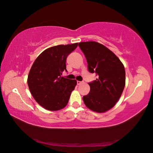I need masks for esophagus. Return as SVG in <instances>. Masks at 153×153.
Returning a JSON list of instances; mask_svg holds the SVG:
<instances>
[{
	"mask_svg": "<svg viewBox=\"0 0 153 153\" xmlns=\"http://www.w3.org/2000/svg\"><path fill=\"white\" fill-rule=\"evenodd\" d=\"M82 83H83V82H81V81H77V85H80V84H82Z\"/></svg>",
	"mask_w": 153,
	"mask_h": 153,
	"instance_id": "esophagus-1",
	"label": "esophagus"
}]
</instances>
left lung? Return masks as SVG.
I'll return each mask as SVG.
<instances>
[{"instance_id": "8db88e82", "label": "left lung", "mask_w": 153, "mask_h": 153, "mask_svg": "<svg viewBox=\"0 0 153 153\" xmlns=\"http://www.w3.org/2000/svg\"><path fill=\"white\" fill-rule=\"evenodd\" d=\"M88 63V69L97 78L88 83L91 91L83 97L86 106L97 113L110 110L119 100L125 86L124 65L114 53L95 42L78 44Z\"/></svg>"}]
</instances>
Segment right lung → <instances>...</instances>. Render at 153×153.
<instances>
[{"label": "right lung", "mask_w": 153, "mask_h": 153, "mask_svg": "<svg viewBox=\"0 0 153 153\" xmlns=\"http://www.w3.org/2000/svg\"><path fill=\"white\" fill-rule=\"evenodd\" d=\"M78 43L53 46L39 55L29 71L27 83L35 100L43 108L57 111L67 105L77 85L76 79L61 76L66 71L67 56Z\"/></svg>", "instance_id": "add662e5"}]
</instances>
